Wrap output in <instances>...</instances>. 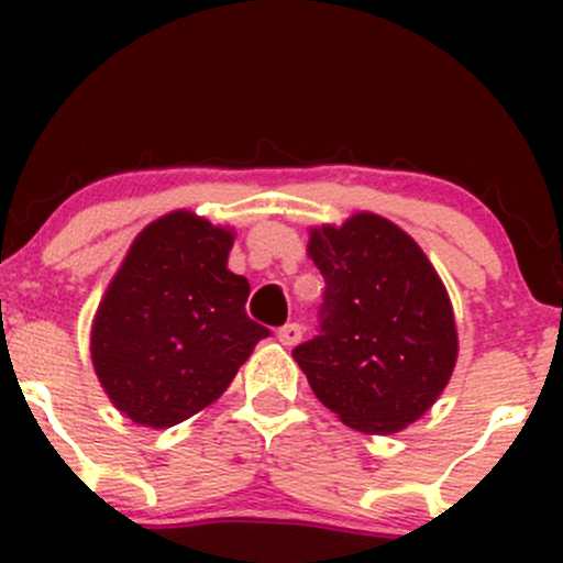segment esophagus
Segmentation results:
<instances>
[{
    "mask_svg": "<svg viewBox=\"0 0 563 563\" xmlns=\"http://www.w3.org/2000/svg\"><path fill=\"white\" fill-rule=\"evenodd\" d=\"M277 341H280L283 346H296L301 341V325L299 322H288V325H283L280 331H277Z\"/></svg>",
    "mask_w": 563,
    "mask_h": 563,
    "instance_id": "34e87169",
    "label": "esophagus"
}]
</instances>
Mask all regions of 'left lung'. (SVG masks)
<instances>
[{"mask_svg": "<svg viewBox=\"0 0 563 563\" xmlns=\"http://www.w3.org/2000/svg\"><path fill=\"white\" fill-rule=\"evenodd\" d=\"M325 294L320 331L294 349L314 397L349 429L394 434L423 416L452 376L450 296L421 245L378 214L309 232Z\"/></svg>", "mask_w": 563, "mask_h": 563, "instance_id": "obj_1", "label": "left lung"}]
</instances>
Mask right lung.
Instances as JSON below:
<instances>
[{
    "mask_svg": "<svg viewBox=\"0 0 563 563\" xmlns=\"http://www.w3.org/2000/svg\"><path fill=\"white\" fill-rule=\"evenodd\" d=\"M232 232L172 211L140 232L102 296L92 363L134 423L169 429L219 399L269 331L245 314L249 280L228 269Z\"/></svg>",
    "mask_w": 563,
    "mask_h": 563,
    "instance_id": "1",
    "label": "right lung"
}]
</instances>
